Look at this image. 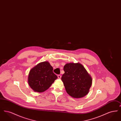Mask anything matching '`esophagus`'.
<instances>
[{
  "mask_svg": "<svg viewBox=\"0 0 121 121\" xmlns=\"http://www.w3.org/2000/svg\"><path fill=\"white\" fill-rule=\"evenodd\" d=\"M58 78H59V79H60L61 78V75H60V74H59V75H58Z\"/></svg>",
  "mask_w": 121,
  "mask_h": 121,
  "instance_id": "1",
  "label": "esophagus"
}]
</instances>
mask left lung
<instances>
[{
	"label": "left lung",
	"mask_w": 121,
	"mask_h": 121,
	"mask_svg": "<svg viewBox=\"0 0 121 121\" xmlns=\"http://www.w3.org/2000/svg\"><path fill=\"white\" fill-rule=\"evenodd\" d=\"M61 79L67 92L74 98L86 96L92 85V79L83 66L79 63H67Z\"/></svg>",
	"instance_id": "obj_1"
}]
</instances>
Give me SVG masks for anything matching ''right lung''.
<instances>
[{
    "instance_id": "obj_1",
    "label": "right lung",
    "mask_w": 121,
    "mask_h": 121,
    "mask_svg": "<svg viewBox=\"0 0 121 121\" xmlns=\"http://www.w3.org/2000/svg\"><path fill=\"white\" fill-rule=\"evenodd\" d=\"M58 77L48 62L39 63L29 72V85L35 92H43L47 90Z\"/></svg>"
}]
</instances>
